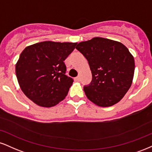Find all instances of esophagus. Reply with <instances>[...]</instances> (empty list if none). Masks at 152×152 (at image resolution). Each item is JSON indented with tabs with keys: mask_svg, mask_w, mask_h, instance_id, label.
I'll list each match as a JSON object with an SVG mask.
<instances>
[{
	"mask_svg": "<svg viewBox=\"0 0 152 152\" xmlns=\"http://www.w3.org/2000/svg\"><path fill=\"white\" fill-rule=\"evenodd\" d=\"M74 81H76V82L79 81H80V78H79V76H77V77L74 78Z\"/></svg>",
	"mask_w": 152,
	"mask_h": 152,
	"instance_id": "1",
	"label": "esophagus"
}]
</instances>
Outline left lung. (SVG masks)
Listing matches in <instances>:
<instances>
[{
	"mask_svg": "<svg viewBox=\"0 0 152 152\" xmlns=\"http://www.w3.org/2000/svg\"><path fill=\"white\" fill-rule=\"evenodd\" d=\"M76 49L88 62L92 81L83 87L91 102L100 107L112 106L123 98L130 88L134 60L125 45L103 37L78 43Z\"/></svg>",
	"mask_w": 152,
	"mask_h": 152,
	"instance_id": "obj_1",
	"label": "left lung"
}]
</instances>
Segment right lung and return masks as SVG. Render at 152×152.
<instances>
[{
	"mask_svg": "<svg viewBox=\"0 0 152 152\" xmlns=\"http://www.w3.org/2000/svg\"><path fill=\"white\" fill-rule=\"evenodd\" d=\"M77 43L46 41L27 47L15 66L18 83L29 99L42 107L54 106L68 94L74 80L64 61Z\"/></svg>",
	"mask_w": 152,
	"mask_h": 152,
	"instance_id": "right-lung-1",
	"label": "right lung"
}]
</instances>
